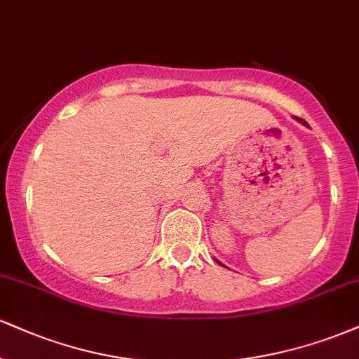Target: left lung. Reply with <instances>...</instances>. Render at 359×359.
<instances>
[{"label":"left lung","mask_w":359,"mask_h":359,"mask_svg":"<svg viewBox=\"0 0 359 359\" xmlns=\"http://www.w3.org/2000/svg\"><path fill=\"white\" fill-rule=\"evenodd\" d=\"M294 118H296V120H297V122H299V123H303V125H306V127H308V123H306L303 118H297V116H294ZM217 262H219V261H217ZM219 264H221V266H224V264H222V262H219ZM224 267H226V266H224Z\"/></svg>","instance_id":"obj_1"}]
</instances>
